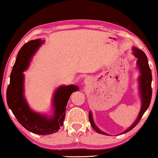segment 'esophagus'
Instances as JSON below:
<instances>
[{
	"instance_id": "1",
	"label": "esophagus",
	"mask_w": 158,
	"mask_h": 158,
	"mask_svg": "<svg viewBox=\"0 0 158 158\" xmlns=\"http://www.w3.org/2000/svg\"><path fill=\"white\" fill-rule=\"evenodd\" d=\"M91 82H92V78L90 77H85V80H84V83H85V85H89Z\"/></svg>"
}]
</instances>
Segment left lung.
<instances>
[{"instance_id":"1","label":"left lung","mask_w":158,"mask_h":158,"mask_svg":"<svg viewBox=\"0 0 158 158\" xmlns=\"http://www.w3.org/2000/svg\"><path fill=\"white\" fill-rule=\"evenodd\" d=\"M132 50V54L137 59V68L139 70L140 74L139 77H138V88H139V95L140 100H141V109H140L139 113L138 114L137 118H136L135 122L124 131L121 133V135L128 132V131H131L134 127H135L136 125L138 124V122L142 118L144 112L148 109L151 101V98H152V88H151L152 73H151V70L150 67H149L148 57H147L146 55L143 51L137 48V47H134ZM89 121L90 125H91L94 130L96 131V132L101 134V135H109V134L101 130L96 126L94 121V117H93L91 111H89Z\"/></svg>"}]
</instances>
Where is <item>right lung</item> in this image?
Listing matches in <instances>:
<instances>
[{
	"label": "right lung",
	"mask_w": 158,
	"mask_h": 158,
	"mask_svg": "<svg viewBox=\"0 0 158 158\" xmlns=\"http://www.w3.org/2000/svg\"><path fill=\"white\" fill-rule=\"evenodd\" d=\"M44 43L41 39L29 41L19 50L10 76L6 100L18 122L28 131L41 135L57 132L63 125L65 110L71 94L79 89L75 85H60L55 90L52 100V115L40 114L32 110L24 95V74L32 58Z\"/></svg>",
	"instance_id": "right-lung-1"
}]
</instances>
